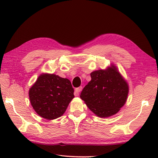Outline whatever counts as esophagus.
<instances>
[{
  "instance_id": "obj_1",
  "label": "esophagus",
  "mask_w": 158,
  "mask_h": 158,
  "mask_svg": "<svg viewBox=\"0 0 158 158\" xmlns=\"http://www.w3.org/2000/svg\"><path fill=\"white\" fill-rule=\"evenodd\" d=\"M83 89L82 87H79V88H77L75 89V96H78L79 95V92L81 91Z\"/></svg>"
}]
</instances>
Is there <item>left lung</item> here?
<instances>
[{
	"label": "left lung",
	"mask_w": 158,
	"mask_h": 158,
	"mask_svg": "<svg viewBox=\"0 0 158 158\" xmlns=\"http://www.w3.org/2000/svg\"><path fill=\"white\" fill-rule=\"evenodd\" d=\"M90 76L91 81L80 98L98 117L105 118L117 113L126 102L129 86L117 67L111 64L106 69L93 71Z\"/></svg>",
	"instance_id": "8db88e82"
}]
</instances>
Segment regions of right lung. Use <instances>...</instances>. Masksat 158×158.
<instances>
[{"label":"right lung","mask_w":158,"mask_h":158,"mask_svg":"<svg viewBox=\"0 0 158 158\" xmlns=\"http://www.w3.org/2000/svg\"><path fill=\"white\" fill-rule=\"evenodd\" d=\"M28 94L35 112L49 120L61 117L75 97L68 79L49 73H42L38 77Z\"/></svg>","instance_id":"add662e5"}]
</instances>
